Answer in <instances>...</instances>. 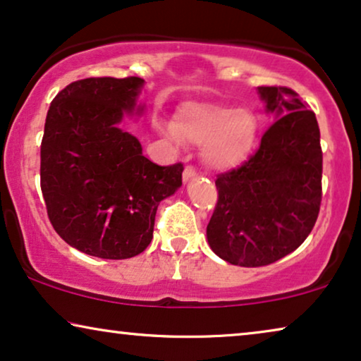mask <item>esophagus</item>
Wrapping results in <instances>:
<instances>
[{"mask_svg": "<svg viewBox=\"0 0 361 361\" xmlns=\"http://www.w3.org/2000/svg\"><path fill=\"white\" fill-rule=\"evenodd\" d=\"M197 176V171L194 166H185L184 172H182V179H184V182H189L190 179H194V177Z\"/></svg>", "mask_w": 361, "mask_h": 361, "instance_id": "esophagus-1", "label": "esophagus"}]
</instances>
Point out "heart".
I'll return each mask as SVG.
<instances>
[{
  "instance_id": "1",
  "label": "heart",
  "mask_w": 361,
  "mask_h": 361,
  "mask_svg": "<svg viewBox=\"0 0 361 361\" xmlns=\"http://www.w3.org/2000/svg\"><path fill=\"white\" fill-rule=\"evenodd\" d=\"M169 136L174 141L202 146V157L210 167L231 169L253 152L258 121L251 111L189 102L176 113Z\"/></svg>"
}]
</instances>
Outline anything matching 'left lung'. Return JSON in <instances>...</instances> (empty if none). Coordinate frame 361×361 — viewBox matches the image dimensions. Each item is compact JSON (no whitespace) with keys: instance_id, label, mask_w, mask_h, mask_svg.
Returning <instances> with one entry per match:
<instances>
[{"instance_id":"1","label":"left lung","mask_w":361,"mask_h":361,"mask_svg":"<svg viewBox=\"0 0 361 361\" xmlns=\"http://www.w3.org/2000/svg\"><path fill=\"white\" fill-rule=\"evenodd\" d=\"M276 121L236 169L216 176L207 240L230 264L258 268L298 250L322 200V147L315 113L288 87H258Z\"/></svg>"}]
</instances>
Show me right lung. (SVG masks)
I'll list each match as a JSON object with an SVG mask.
<instances>
[{"mask_svg": "<svg viewBox=\"0 0 361 361\" xmlns=\"http://www.w3.org/2000/svg\"><path fill=\"white\" fill-rule=\"evenodd\" d=\"M142 83L140 77L82 78L59 92L47 111L41 190L49 220L66 243L97 258L142 253L157 205L182 185L180 162L154 164L118 128L135 111Z\"/></svg>", "mask_w": 361, "mask_h": 361, "instance_id": "1", "label": "right lung"}]
</instances>
